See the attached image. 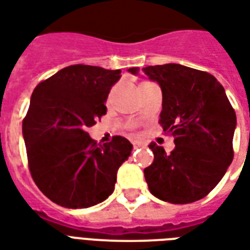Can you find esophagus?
Masks as SVG:
<instances>
[{"mask_svg": "<svg viewBox=\"0 0 250 250\" xmlns=\"http://www.w3.org/2000/svg\"><path fill=\"white\" fill-rule=\"evenodd\" d=\"M132 146H134L135 148H138V147H144L146 144L142 143V142H139V140H134V142H132Z\"/></svg>", "mask_w": 250, "mask_h": 250, "instance_id": "esophagus-1", "label": "esophagus"}]
</instances>
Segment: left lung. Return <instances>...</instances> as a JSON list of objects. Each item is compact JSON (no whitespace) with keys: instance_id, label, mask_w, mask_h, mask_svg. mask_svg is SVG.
I'll use <instances>...</instances> for the list:
<instances>
[{"instance_id":"1","label":"left lung","mask_w":250,"mask_h":250,"mask_svg":"<svg viewBox=\"0 0 250 250\" xmlns=\"http://www.w3.org/2000/svg\"><path fill=\"white\" fill-rule=\"evenodd\" d=\"M142 70L162 87L159 123L175 139L171 153L149 143L153 162L144 168L149 192L172 204L200 200L233 160L236 112L223 86L207 71L176 63ZM130 71L136 74L138 68Z\"/></svg>"}]
</instances>
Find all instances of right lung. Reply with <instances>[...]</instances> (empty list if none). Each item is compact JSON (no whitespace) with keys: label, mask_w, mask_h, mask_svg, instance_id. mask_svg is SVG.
<instances>
[{"label":"right lung","mask_w":250,"mask_h":250,"mask_svg":"<svg viewBox=\"0 0 250 250\" xmlns=\"http://www.w3.org/2000/svg\"><path fill=\"white\" fill-rule=\"evenodd\" d=\"M120 70L73 64L31 94L22 122L27 163L41 192L64 208H88L112 193L116 172L131 155L123 136L97 144L88 127L107 112L104 103Z\"/></svg>","instance_id":"1"}]
</instances>
